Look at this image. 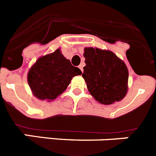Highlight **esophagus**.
Here are the masks:
<instances>
[{"label":"esophagus","mask_w":156,"mask_h":156,"mask_svg":"<svg viewBox=\"0 0 156 156\" xmlns=\"http://www.w3.org/2000/svg\"><path fill=\"white\" fill-rule=\"evenodd\" d=\"M78 68H79L80 70L83 72V66H82V64H80V65L78 66Z\"/></svg>","instance_id":"34e87169"}]
</instances>
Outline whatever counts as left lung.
<instances>
[{"mask_svg":"<svg viewBox=\"0 0 156 156\" xmlns=\"http://www.w3.org/2000/svg\"><path fill=\"white\" fill-rule=\"evenodd\" d=\"M82 77L88 92L104 105L123 99L127 92L128 70L125 63L109 50L86 47Z\"/></svg>","mask_w":156,"mask_h":156,"instance_id":"left-lung-1","label":"left lung"}]
</instances>
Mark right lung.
<instances>
[{"label": "right lung", "mask_w": 156, "mask_h": 156, "mask_svg": "<svg viewBox=\"0 0 156 156\" xmlns=\"http://www.w3.org/2000/svg\"><path fill=\"white\" fill-rule=\"evenodd\" d=\"M81 75L57 49L40 57L28 73V83L33 95L41 100L52 101L68 88L73 77Z\"/></svg>", "instance_id": "right-lung-1"}]
</instances>
